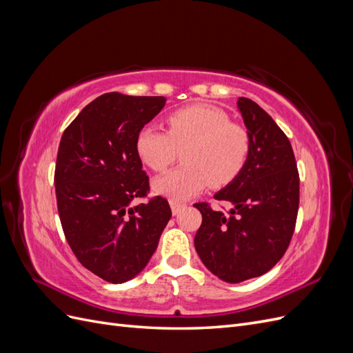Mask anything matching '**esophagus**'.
Masks as SVG:
<instances>
[{"instance_id": "34e87169", "label": "esophagus", "mask_w": 353, "mask_h": 353, "mask_svg": "<svg viewBox=\"0 0 353 353\" xmlns=\"http://www.w3.org/2000/svg\"><path fill=\"white\" fill-rule=\"evenodd\" d=\"M170 209H172L174 215H178L181 209H184V205H181V203H176V201H170Z\"/></svg>"}]
</instances>
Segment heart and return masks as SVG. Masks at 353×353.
Listing matches in <instances>:
<instances>
[{
  "label": "heart",
  "mask_w": 353,
  "mask_h": 353,
  "mask_svg": "<svg viewBox=\"0 0 353 353\" xmlns=\"http://www.w3.org/2000/svg\"><path fill=\"white\" fill-rule=\"evenodd\" d=\"M179 168L157 176L153 190L172 201H184L212 187L228 185L243 170L250 153V137L230 116L209 104H193L168 117V132L143 126L135 138L141 162L153 170L166 169L178 150Z\"/></svg>",
  "instance_id": "heart-1"
}]
</instances>
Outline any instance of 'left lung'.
I'll return each mask as SVG.
<instances>
[{
  "mask_svg": "<svg viewBox=\"0 0 353 353\" xmlns=\"http://www.w3.org/2000/svg\"><path fill=\"white\" fill-rule=\"evenodd\" d=\"M237 109L250 137L240 175L213 196L231 206L230 215L197 203L201 225L194 248L206 268L237 284L268 272L292 240L299 208V174L293 148L272 117L240 97Z\"/></svg>",
  "mask_w": 353,
  "mask_h": 353,
  "instance_id": "8db88e82",
  "label": "left lung"
}]
</instances>
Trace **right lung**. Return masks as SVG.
Masks as SVG:
<instances>
[{
	"label": "right lung",
	"mask_w": 353,
	"mask_h": 353,
	"mask_svg": "<svg viewBox=\"0 0 353 353\" xmlns=\"http://www.w3.org/2000/svg\"><path fill=\"white\" fill-rule=\"evenodd\" d=\"M165 103L103 94L61 135L54 184L63 231L85 268L113 284L145 268L172 216L163 197L134 205L148 191L135 138Z\"/></svg>",
	"instance_id": "1"
}]
</instances>
